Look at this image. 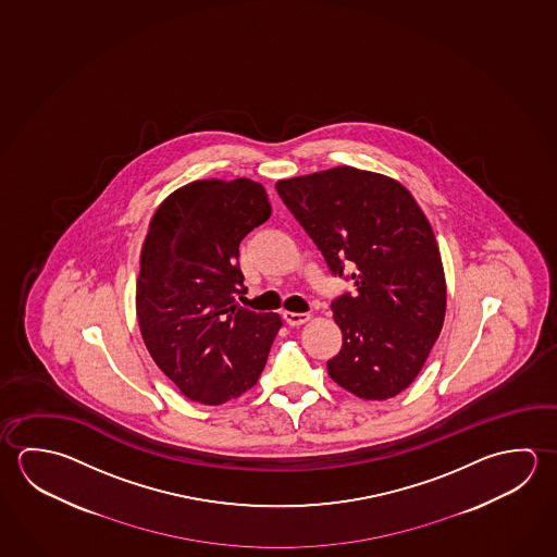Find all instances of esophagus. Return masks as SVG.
Here are the masks:
<instances>
[{
	"instance_id": "esophagus-1",
	"label": "esophagus",
	"mask_w": 557,
	"mask_h": 557,
	"mask_svg": "<svg viewBox=\"0 0 557 557\" xmlns=\"http://www.w3.org/2000/svg\"><path fill=\"white\" fill-rule=\"evenodd\" d=\"M283 319L289 324V326H301L305 322L311 321V314L309 312H283Z\"/></svg>"
}]
</instances>
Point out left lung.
<instances>
[{"mask_svg":"<svg viewBox=\"0 0 557 557\" xmlns=\"http://www.w3.org/2000/svg\"><path fill=\"white\" fill-rule=\"evenodd\" d=\"M334 274L350 262L354 295L332 301L342 348L329 375L385 400L419 375L446 314V275L429 219L397 180L336 166L275 184Z\"/></svg>","mask_w":557,"mask_h":557,"instance_id":"1","label":"left lung"}]
</instances>
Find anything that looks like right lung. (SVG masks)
<instances>
[{
  "label": "right lung",
  "instance_id": "add662e5",
  "mask_svg": "<svg viewBox=\"0 0 557 557\" xmlns=\"http://www.w3.org/2000/svg\"><path fill=\"white\" fill-rule=\"evenodd\" d=\"M272 207L248 177L197 180L158 206L140 252L137 319L158 368L187 399L216 407L252 389L277 312L240 309L238 246Z\"/></svg>",
  "mask_w": 557,
  "mask_h": 557
}]
</instances>
